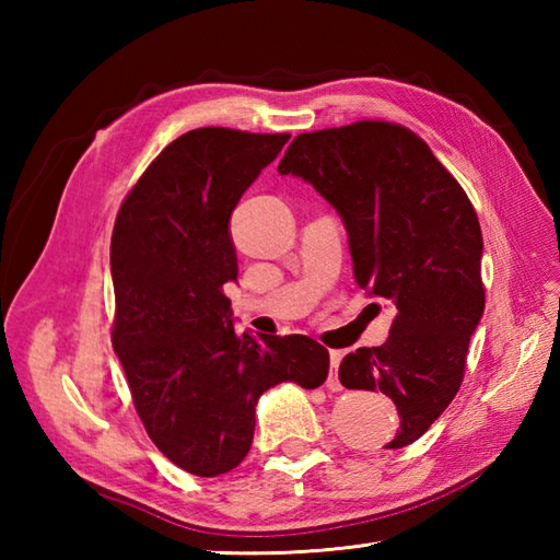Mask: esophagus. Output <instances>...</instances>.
<instances>
[{
	"label": "esophagus",
	"instance_id": "1",
	"mask_svg": "<svg viewBox=\"0 0 560 560\" xmlns=\"http://www.w3.org/2000/svg\"><path fill=\"white\" fill-rule=\"evenodd\" d=\"M341 359H343V351H339V349H335V351H329V377H327V389H331V392H339L341 389V383H339V363H341Z\"/></svg>",
	"mask_w": 560,
	"mask_h": 560
}]
</instances>
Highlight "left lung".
<instances>
[{"mask_svg":"<svg viewBox=\"0 0 560 560\" xmlns=\"http://www.w3.org/2000/svg\"><path fill=\"white\" fill-rule=\"evenodd\" d=\"M279 173L303 177L337 209L355 283L395 305L387 341L349 353L339 380L395 401L399 428L385 447H407L455 399L481 323L477 211L425 141L395 122L299 135Z\"/></svg>","mask_w":560,"mask_h":560,"instance_id":"1","label":"left lung"}]
</instances>
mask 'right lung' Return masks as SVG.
<instances>
[{
	"label": "right lung",
	"mask_w": 560,
	"mask_h": 560,
	"mask_svg": "<svg viewBox=\"0 0 560 560\" xmlns=\"http://www.w3.org/2000/svg\"><path fill=\"white\" fill-rule=\"evenodd\" d=\"M289 137L192 129L159 153L115 219L113 349L153 445L195 477L245 459L269 387L315 389L329 373V351L311 337L237 335L223 293L237 279L231 213Z\"/></svg>",
	"instance_id": "right-lung-1"
}]
</instances>
